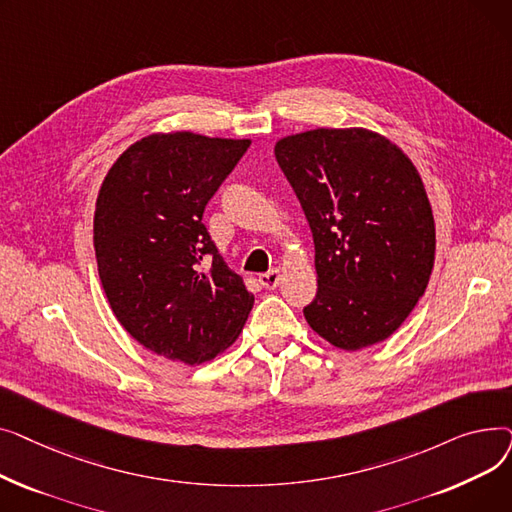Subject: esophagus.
<instances>
[{
  "label": "esophagus",
  "instance_id": "34e87169",
  "mask_svg": "<svg viewBox=\"0 0 512 512\" xmlns=\"http://www.w3.org/2000/svg\"><path fill=\"white\" fill-rule=\"evenodd\" d=\"M280 280H282L280 270H272V272H267V274H261V276H259V284H261L263 288H267V290H274V288L280 284Z\"/></svg>",
  "mask_w": 512,
  "mask_h": 512
}]
</instances>
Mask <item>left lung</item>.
<instances>
[{
	"mask_svg": "<svg viewBox=\"0 0 512 512\" xmlns=\"http://www.w3.org/2000/svg\"><path fill=\"white\" fill-rule=\"evenodd\" d=\"M315 242L307 324L342 351L392 336L423 297L436 224L413 161L367 128H315L274 147Z\"/></svg>",
	"mask_w": 512,
	"mask_h": 512,
	"instance_id": "1",
	"label": "left lung"
}]
</instances>
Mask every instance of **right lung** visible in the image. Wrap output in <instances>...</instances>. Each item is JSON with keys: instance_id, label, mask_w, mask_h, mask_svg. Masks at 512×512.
Segmentation results:
<instances>
[{"instance_id": "1", "label": "right lung", "mask_w": 512, "mask_h": 512, "mask_svg": "<svg viewBox=\"0 0 512 512\" xmlns=\"http://www.w3.org/2000/svg\"><path fill=\"white\" fill-rule=\"evenodd\" d=\"M249 139L191 130L132 143L103 178L93 245L107 303L147 351L199 365L238 338L255 297L203 226Z\"/></svg>"}]
</instances>
